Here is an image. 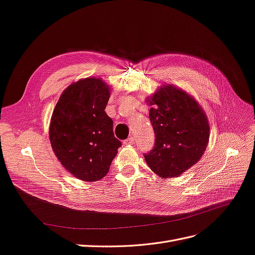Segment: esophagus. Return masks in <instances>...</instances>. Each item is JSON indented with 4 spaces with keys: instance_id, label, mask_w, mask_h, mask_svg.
Returning <instances> with one entry per match:
<instances>
[{
    "instance_id": "1",
    "label": "esophagus",
    "mask_w": 255,
    "mask_h": 255,
    "mask_svg": "<svg viewBox=\"0 0 255 255\" xmlns=\"http://www.w3.org/2000/svg\"><path fill=\"white\" fill-rule=\"evenodd\" d=\"M134 142V137L133 136H129L128 139H126L125 141H124V143L127 144V145H130V144H133Z\"/></svg>"
}]
</instances>
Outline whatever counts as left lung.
<instances>
[{
  "label": "left lung",
  "instance_id": "1",
  "mask_svg": "<svg viewBox=\"0 0 255 255\" xmlns=\"http://www.w3.org/2000/svg\"><path fill=\"white\" fill-rule=\"evenodd\" d=\"M149 101L155 145L144 154L145 161L159 176H179L204 154L209 140L207 118L191 96L172 85L161 87Z\"/></svg>",
  "mask_w": 255,
  "mask_h": 255
}]
</instances>
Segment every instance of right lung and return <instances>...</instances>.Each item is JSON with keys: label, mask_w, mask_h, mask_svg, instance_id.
<instances>
[{"label": "right lung", "mask_w": 255, "mask_h": 255, "mask_svg": "<svg viewBox=\"0 0 255 255\" xmlns=\"http://www.w3.org/2000/svg\"><path fill=\"white\" fill-rule=\"evenodd\" d=\"M110 89L96 78L72 83L63 92L51 118V146L63 166L85 181L106 176L122 142L105 109Z\"/></svg>", "instance_id": "1"}]
</instances>
